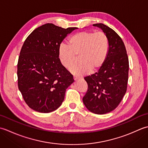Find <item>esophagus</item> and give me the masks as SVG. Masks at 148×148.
Listing matches in <instances>:
<instances>
[{
    "mask_svg": "<svg viewBox=\"0 0 148 148\" xmlns=\"http://www.w3.org/2000/svg\"><path fill=\"white\" fill-rule=\"evenodd\" d=\"M81 79V77H77V76H74V79L75 81H77V80Z\"/></svg>",
    "mask_w": 148,
    "mask_h": 148,
    "instance_id": "esophagus-1",
    "label": "esophagus"
}]
</instances>
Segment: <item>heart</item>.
<instances>
[{"instance_id":"b5f03b06","label":"heart","mask_w":148,"mask_h":148,"mask_svg":"<svg viewBox=\"0 0 148 148\" xmlns=\"http://www.w3.org/2000/svg\"><path fill=\"white\" fill-rule=\"evenodd\" d=\"M109 40L103 32L83 31L75 34L69 39V46L61 44L58 48V56L63 67L77 76L99 70L104 64L109 54Z\"/></svg>"}]
</instances>
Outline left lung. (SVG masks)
<instances>
[{
    "label": "left lung",
    "mask_w": 148,
    "mask_h": 148,
    "mask_svg": "<svg viewBox=\"0 0 148 148\" xmlns=\"http://www.w3.org/2000/svg\"><path fill=\"white\" fill-rule=\"evenodd\" d=\"M93 25L106 34L110 48L108 58L98 72L84 77L88 90L83 101L90 111L103 114L117 108L127 92L129 62L125 45L118 34L104 24Z\"/></svg>",
    "instance_id": "8db88e82"
}]
</instances>
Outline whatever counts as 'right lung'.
Instances as JSON below:
<instances>
[{
    "instance_id": "1",
    "label": "right lung",
    "mask_w": 148,
    "mask_h": 148,
    "mask_svg": "<svg viewBox=\"0 0 148 148\" xmlns=\"http://www.w3.org/2000/svg\"><path fill=\"white\" fill-rule=\"evenodd\" d=\"M76 27L63 29L46 23L34 30L25 40L18 62V85L30 108L48 113L64 101L73 76L63 67L58 48Z\"/></svg>"
}]
</instances>
